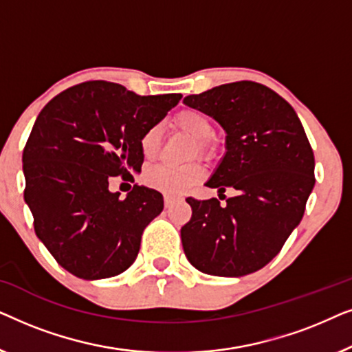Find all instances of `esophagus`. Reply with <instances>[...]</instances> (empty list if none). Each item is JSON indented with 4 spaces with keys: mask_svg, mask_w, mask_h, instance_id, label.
Masks as SVG:
<instances>
[{
    "mask_svg": "<svg viewBox=\"0 0 352 352\" xmlns=\"http://www.w3.org/2000/svg\"><path fill=\"white\" fill-rule=\"evenodd\" d=\"M163 200H165V206L166 208H170V206L175 204V201H177L179 199H176V197H173V195H170V194H165L163 195Z\"/></svg>",
    "mask_w": 352,
    "mask_h": 352,
    "instance_id": "1",
    "label": "esophagus"
}]
</instances>
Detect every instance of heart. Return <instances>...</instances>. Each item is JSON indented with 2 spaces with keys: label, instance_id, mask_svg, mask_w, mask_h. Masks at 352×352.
<instances>
[{
  "label": "heart",
  "instance_id": "heart-1",
  "mask_svg": "<svg viewBox=\"0 0 352 352\" xmlns=\"http://www.w3.org/2000/svg\"><path fill=\"white\" fill-rule=\"evenodd\" d=\"M175 124L177 129L187 134L195 142L199 153L206 152V142L213 136V124L210 118L199 110H182L176 115ZM160 147V129L153 126L147 129L141 138L142 155L151 160L157 155ZM204 176V170L199 165L173 168L168 165H153L144 171V181L152 189L166 192V194H184L195 186Z\"/></svg>",
  "mask_w": 352,
  "mask_h": 352
}]
</instances>
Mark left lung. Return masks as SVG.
<instances>
[{
  "instance_id": "8db88e82",
  "label": "left lung",
  "mask_w": 352,
  "mask_h": 352,
  "mask_svg": "<svg viewBox=\"0 0 352 352\" xmlns=\"http://www.w3.org/2000/svg\"><path fill=\"white\" fill-rule=\"evenodd\" d=\"M184 104L226 131V153L206 186L219 195L234 192L224 205L186 199L192 208L181 229L186 256L210 276L256 272L300 224L314 189V153L305 128L285 99L254 81L216 86L187 96Z\"/></svg>"
}]
</instances>
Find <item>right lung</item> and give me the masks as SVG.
I'll return each mask as SVG.
<instances>
[{
  "mask_svg": "<svg viewBox=\"0 0 352 352\" xmlns=\"http://www.w3.org/2000/svg\"><path fill=\"white\" fill-rule=\"evenodd\" d=\"M181 94L138 96L109 81H86L45 105L23 148L25 204L36 237L65 271L85 280L131 266L147 224L163 210L160 192L133 186L124 199L112 176L141 171L142 134Z\"/></svg>",
  "mask_w": 352,
  "mask_h": 352,
  "instance_id": "obj_1",
  "label": "right lung"
}]
</instances>
